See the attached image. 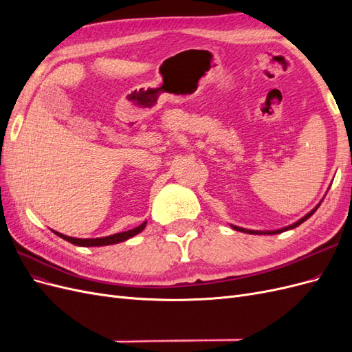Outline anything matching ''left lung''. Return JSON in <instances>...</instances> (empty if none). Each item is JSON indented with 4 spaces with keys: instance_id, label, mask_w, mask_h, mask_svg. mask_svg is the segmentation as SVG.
<instances>
[{
    "instance_id": "obj_1",
    "label": "left lung",
    "mask_w": 352,
    "mask_h": 352,
    "mask_svg": "<svg viewBox=\"0 0 352 352\" xmlns=\"http://www.w3.org/2000/svg\"><path fill=\"white\" fill-rule=\"evenodd\" d=\"M323 201V199H322ZM322 201L318 202V204L310 211V212H307V214L304 216V217H301L300 220H296L295 223H292V225H289V226H285V228H280V229H274V230H251V229H245V228H239V226H235V225H230L233 229L235 230H239V232H243V233H251V235H265V233H267V235H276V233H282V232H286V230H289V229H294V228H296V226H300L301 223H304L307 219H310L314 212H316V210L320 207V204H322Z\"/></svg>"
}]
</instances>
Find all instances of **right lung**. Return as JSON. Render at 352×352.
Segmentation results:
<instances>
[{
  "mask_svg": "<svg viewBox=\"0 0 352 352\" xmlns=\"http://www.w3.org/2000/svg\"><path fill=\"white\" fill-rule=\"evenodd\" d=\"M146 226V221H144L142 225H140L138 228H133L131 230H126V232H120V233H114V235H109V236H104V238H72L67 235H63L60 232H56L57 236L63 238L65 241L73 243V245H78V247H105V245H113V243H119L123 241H127L129 238H133L138 233L142 232L144 228Z\"/></svg>",
  "mask_w": 352,
  "mask_h": 352,
  "instance_id": "right-lung-1",
  "label": "right lung"
}]
</instances>
